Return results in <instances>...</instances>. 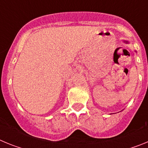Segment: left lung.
Masks as SVG:
<instances>
[{
	"label": "left lung",
	"instance_id": "left-lung-1",
	"mask_svg": "<svg viewBox=\"0 0 148 148\" xmlns=\"http://www.w3.org/2000/svg\"><path fill=\"white\" fill-rule=\"evenodd\" d=\"M124 41H125V43H127V44H128V41H126V40H124Z\"/></svg>",
	"mask_w": 148,
	"mask_h": 148
}]
</instances>
